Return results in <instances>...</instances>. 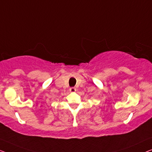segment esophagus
Instances as JSON below:
<instances>
[{"mask_svg":"<svg viewBox=\"0 0 152 152\" xmlns=\"http://www.w3.org/2000/svg\"><path fill=\"white\" fill-rule=\"evenodd\" d=\"M69 91H70V92H75V91H76V89L75 88V87H70Z\"/></svg>","mask_w":152,"mask_h":152,"instance_id":"obj_1","label":"esophagus"}]
</instances>
